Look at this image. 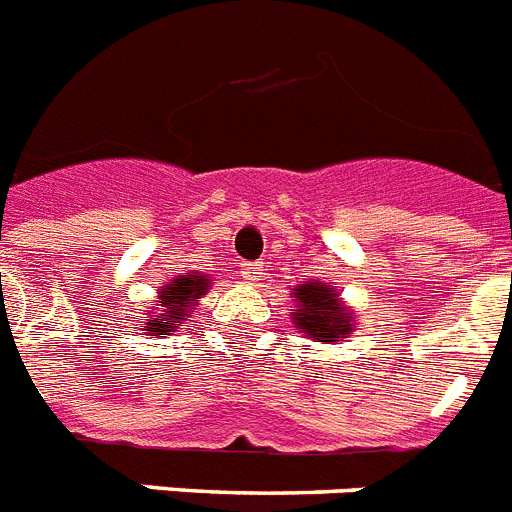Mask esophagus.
<instances>
[{
  "mask_svg": "<svg viewBox=\"0 0 512 512\" xmlns=\"http://www.w3.org/2000/svg\"><path fill=\"white\" fill-rule=\"evenodd\" d=\"M242 278L247 283H255V280L262 278V265L260 262H242Z\"/></svg>",
  "mask_w": 512,
  "mask_h": 512,
  "instance_id": "esophagus-1",
  "label": "esophagus"
}]
</instances>
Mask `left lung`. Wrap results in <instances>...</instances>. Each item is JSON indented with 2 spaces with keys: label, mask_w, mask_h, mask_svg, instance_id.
<instances>
[{
  "label": "left lung",
  "mask_w": 512,
  "mask_h": 512,
  "mask_svg": "<svg viewBox=\"0 0 512 512\" xmlns=\"http://www.w3.org/2000/svg\"><path fill=\"white\" fill-rule=\"evenodd\" d=\"M293 293V324L319 342H344L352 334V313L329 285L303 283Z\"/></svg>",
  "instance_id": "8db88e82"
}]
</instances>
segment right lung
<instances>
[{
    "mask_svg": "<svg viewBox=\"0 0 512 512\" xmlns=\"http://www.w3.org/2000/svg\"><path fill=\"white\" fill-rule=\"evenodd\" d=\"M206 290H209V278L199 273L178 275L176 280H170L160 288V298L155 303L160 308H153L147 316H142V331L150 336L176 331L183 321H188L191 306H196V298L206 296Z\"/></svg>",
    "mask_w": 512,
    "mask_h": 512,
    "instance_id": "right-lung-1",
    "label": "right lung"
}]
</instances>
